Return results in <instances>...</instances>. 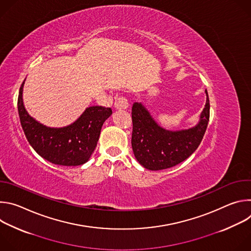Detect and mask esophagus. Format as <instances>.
Masks as SVG:
<instances>
[{
	"label": "esophagus",
	"mask_w": 251,
	"mask_h": 251,
	"mask_svg": "<svg viewBox=\"0 0 251 251\" xmlns=\"http://www.w3.org/2000/svg\"><path fill=\"white\" fill-rule=\"evenodd\" d=\"M128 100L124 96H118L115 98L114 107L116 109H127L128 108Z\"/></svg>",
	"instance_id": "34e87169"
}]
</instances>
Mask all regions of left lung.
<instances>
[{"label":"left lung","instance_id":"obj_1","mask_svg":"<svg viewBox=\"0 0 251 251\" xmlns=\"http://www.w3.org/2000/svg\"><path fill=\"white\" fill-rule=\"evenodd\" d=\"M200 122L190 129L170 131L159 126L142 103L132 107V149L144 168L159 171L172 168L188 159L200 146L209 120L207 91Z\"/></svg>","mask_w":251,"mask_h":251}]
</instances>
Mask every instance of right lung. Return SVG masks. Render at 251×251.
Instances as JSON below:
<instances>
[{"label": "right lung", "instance_id": "obj_1", "mask_svg": "<svg viewBox=\"0 0 251 251\" xmlns=\"http://www.w3.org/2000/svg\"><path fill=\"white\" fill-rule=\"evenodd\" d=\"M22 83L18 98V111L24 133L33 150L49 162L60 166H79L92 155L105 120L112 114L111 108L90 106L80 117L61 128H51L33 119L23 102Z\"/></svg>", "mask_w": 251, "mask_h": 251}]
</instances>
